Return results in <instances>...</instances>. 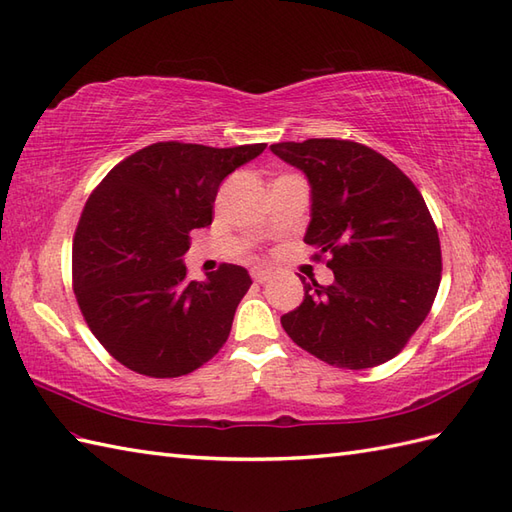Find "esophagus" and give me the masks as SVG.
<instances>
[{
    "label": "esophagus",
    "instance_id": "34e87169",
    "mask_svg": "<svg viewBox=\"0 0 512 512\" xmlns=\"http://www.w3.org/2000/svg\"><path fill=\"white\" fill-rule=\"evenodd\" d=\"M252 278H254V282H258V284H265V282H269V280L273 278V271H271V269H260V267H256V269H252Z\"/></svg>",
    "mask_w": 512,
    "mask_h": 512
}]
</instances>
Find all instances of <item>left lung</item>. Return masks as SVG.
I'll use <instances>...</instances> for the list:
<instances>
[{
	"label": "left lung",
	"instance_id": "1",
	"mask_svg": "<svg viewBox=\"0 0 512 512\" xmlns=\"http://www.w3.org/2000/svg\"><path fill=\"white\" fill-rule=\"evenodd\" d=\"M271 152L310 184L304 241L328 256L334 282H304L282 315L291 339L323 363L369 369L404 350L441 284V243L430 210L402 169L341 139L276 143Z\"/></svg>",
	"mask_w": 512,
	"mask_h": 512
}]
</instances>
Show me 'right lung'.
<instances>
[{
  "label": "right lung",
  "mask_w": 512,
  "mask_h": 512,
  "mask_svg": "<svg viewBox=\"0 0 512 512\" xmlns=\"http://www.w3.org/2000/svg\"><path fill=\"white\" fill-rule=\"evenodd\" d=\"M265 143L165 141L134 152L97 184L73 236V293L106 352L141 376L178 378L228 341L247 269L186 278L191 232L213 223L219 184Z\"/></svg>",
  "instance_id": "right-lung-1"
}]
</instances>
